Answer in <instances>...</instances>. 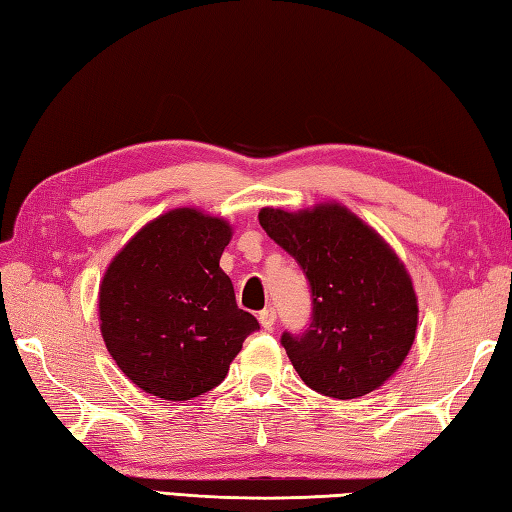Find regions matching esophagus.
Masks as SVG:
<instances>
[{"instance_id":"esophagus-1","label":"esophagus","mask_w":512,"mask_h":512,"mask_svg":"<svg viewBox=\"0 0 512 512\" xmlns=\"http://www.w3.org/2000/svg\"><path fill=\"white\" fill-rule=\"evenodd\" d=\"M257 317H259V323H262L264 330H273L275 328V321H277L275 308H264L262 312L257 314Z\"/></svg>"}]
</instances>
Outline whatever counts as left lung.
<instances>
[{"instance_id": "obj_1", "label": "left lung", "mask_w": 512, "mask_h": 512, "mask_svg": "<svg viewBox=\"0 0 512 512\" xmlns=\"http://www.w3.org/2000/svg\"><path fill=\"white\" fill-rule=\"evenodd\" d=\"M259 224L310 281V328L281 336L303 383L339 400L385 385L418 330L416 290L394 248L339 202L301 211L266 206Z\"/></svg>"}]
</instances>
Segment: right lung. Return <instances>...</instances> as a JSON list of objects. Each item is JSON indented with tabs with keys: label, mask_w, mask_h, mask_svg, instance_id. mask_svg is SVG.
<instances>
[{
	"label": "right lung",
	"mask_w": 512,
	"mask_h": 512,
	"mask_svg": "<svg viewBox=\"0 0 512 512\" xmlns=\"http://www.w3.org/2000/svg\"><path fill=\"white\" fill-rule=\"evenodd\" d=\"M233 226L191 206L147 222L107 266L99 321L107 352L136 387L191 400L222 383L259 323L237 308L220 257Z\"/></svg>",
	"instance_id": "right-lung-1"
}]
</instances>
